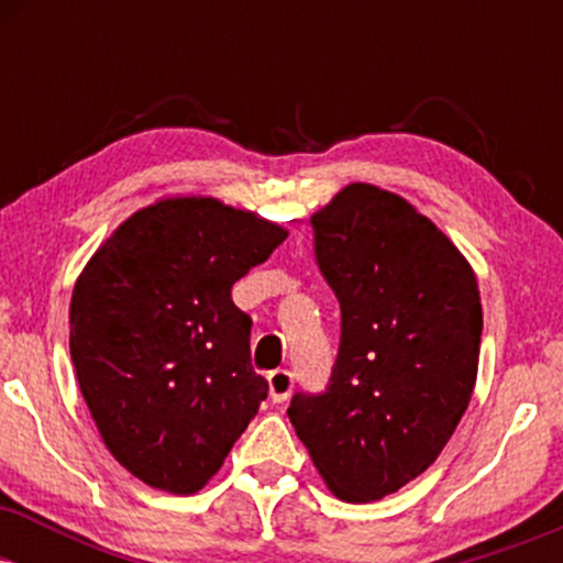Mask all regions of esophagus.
<instances>
[{"label": "esophagus", "mask_w": 563, "mask_h": 563, "mask_svg": "<svg viewBox=\"0 0 563 563\" xmlns=\"http://www.w3.org/2000/svg\"><path fill=\"white\" fill-rule=\"evenodd\" d=\"M267 386H269V399L273 402H286L290 397V391H294V373L288 371H273L267 376Z\"/></svg>", "instance_id": "obj_1"}]
</instances>
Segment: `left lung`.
I'll return each instance as SVG.
<instances>
[{"label":"left lung","mask_w":563,"mask_h":563,"mask_svg":"<svg viewBox=\"0 0 563 563\" xmlns=\"http://www.w3.org/2000/svg\"><path fill=\"white\" fill-rule=\"evenodd\" d=\"M312 228L341 303V346L328 389L296 394L288 418L339 500H380L437 461L466 412L479 286L457 245L384 187H341Z\"/></svg>","instance_id":"left-lung-1"}]
</instances>
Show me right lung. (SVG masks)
<instances>
[{"label":"right lung","instance_id":"right-lung-1","mask_svg":"<svg viewBox=\"0 0 563 563\" xmlns=\"http://www.w3.org/2000/svg\"><path fill=\"white\" fill-rule=\"evenodd\" d=\"M288 238L211 196L134 211L70 294V360L102 442L129 474L196 495L267 397L232 286Z\"/></svg>","mask_w":563,"mask_h":563}]
</instances>
